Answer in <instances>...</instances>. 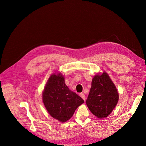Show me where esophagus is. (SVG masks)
<instances>
[{
  "label": "esophagus",
  "instance_id": "1",
  "mask_svg": "<svg viewBox=\"0 0 146 146\" xmlns=\"http://www.w3.org/2000/svg\"><path fill=\"white\" fill-rule=\"evenodd\" d=\"M80 96H81V98H82L83 99V100L85 101V100H86V96H85V94H83V93H81V94H80Z\"/></svg>",
  "mask_w": 146,
  "mask_h": 146
}]
</instances>
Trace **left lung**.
Instances as JSON below:
<instances>
[{
	"label": "left lung",
	"mask_w": 146,
	"mask_h": 146,
	"mask_svg": "<svg viewBox=\"0 0 146 146\" xmlns=\"http://www.w3.org/2000/svg\"><path fill=\"white\" fill-rule=\"evenodd\" d=\"M119 99L117 89L105 72L94 76L86 101L88 108L98 118L108 117Z\"/></svg>",
	"instance_id": "left-lung-1"
}]
</instances>
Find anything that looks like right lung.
Segmentation results:
<instances>
[{
	"label": "right lung",
	"mask_w": 146,
	"mask_h": 146,
	"mask_svg": "<svg viewBox=\"0 0 146 146\" xmlns=\"http://www.w3.org/2000/svg\"><path fill=\"white\" fill-rule=\"evenodd\" d=\"M42 101L50 115L60 122L70 119L83 99L66 86L61 73L51 74L42 93Z\"/></svg>",
	"instance_id": "obj_1"
}]
</instances>
